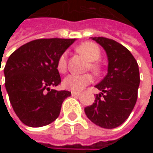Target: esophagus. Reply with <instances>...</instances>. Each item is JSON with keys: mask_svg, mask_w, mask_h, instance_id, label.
<instances>
[{"mask_svg": "<svg viewBox=\"0 0 153 153\" xmlns=\"http://www.w3.org/2000/svg\"><path fill=\"white\" fill-rule=\"evenodd\" d=\"M79 95H80L79 92H74V91L72 92V96H73V97H78V96H79Z\"/></svg>", "mask_w": 153, "mask_h": 153, "instance_id": "obj_1", "label": "esophagus"}]
</instances>
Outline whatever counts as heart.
Instances as JSON below:
<instances>
[{
    "instance_id": "b5f03b06",
    "label": "heart",
    "mask_w": 153,
    "mask_h": 153,
    "mask_svg": "<svg viewBox=\"0 0 153 153\" xmlns=\"http://www.w3.org/2000/svg\"><path fill=\"white\" fill-rule=\"evenodd\" d=\"M77 51L82 54L89 62H94L89 65V68L97 73L100 69L98 64L95 63L101 56V51L99 47L93 42H83L77 47ZM67 67V52H64L58 58L57 69L60 73H65ZM92 81V77L89 74H70L65 78L63 84L65 88L73 91H79L83 89L88 84Z\"/></svg>"
}]
</instances>
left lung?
Segmentation results:
<instances>
[{
	"label": "left lung",
	"instance_id": "left-lung-1",
	"mask_svg": "<svg viewBox=\"0 0 153 153\" xmlns=\"http://www.w3.org/2000/svg\"><path fill=\"white\" fill-rule=\"evenodd\" d=\"M104 48L108 57V73L96 88L95 103L84 109L87 117L104 128L120 126L130 115L137 99L140 74L137 60L119 42L105 37H91Z\"/></svg>",
	"mask_w": 153,
	"mask_h": 153
}]
</instances>
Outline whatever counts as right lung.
Wrapping results in <instances>:
<instances>
[{
  "label": "right lung",
  "instance_id": "right-lung-1",
  "mask_svg": "<svg viewBox=\"0 0 153 153\" xmlns=\"http://www.w3.org/2000/svg\"><path fill=\"white\" fill-rule=\"evenodd\" d=\"M74 39H39L15 50L4 67L5 88L12 108L26 126L39 128L58 116L70 91L56 90L61 82L59 56Z\"/></svg>",
  "mask_w": 153,
  "mask_h": 153
}]
</instances>
